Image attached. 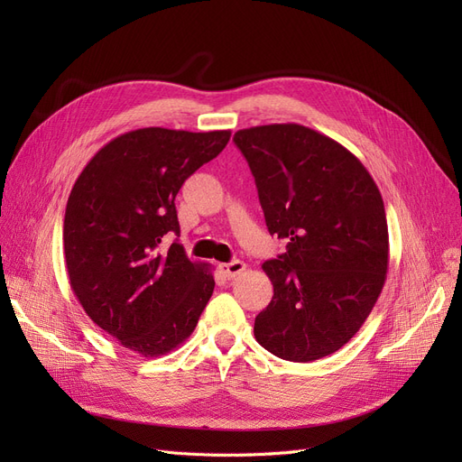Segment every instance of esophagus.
<instances>
[{"mask_svg":"<svg viewBox=\"0 0 462 462\" xmlns=\"http://www.w3.org/2000/svg\"><path fill=\"white\" fill-rule=\"evenodd\" d=\"M247 270V263L241 260H234L230 263H218V272L225 273L228 279H234Z\"/></svg>","mask_w":462,"mask_h":462,"instance_id":"obj_1","label":"esophagus"}]
</instances>
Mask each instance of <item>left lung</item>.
Segmentation results:
<instances>
[{
  "mask_svg": "<svg viewBox=\"0 0 462 462\" xmlns=\"http://www.w3.org/2000/svg\"><path fill=\"white\" fill-rule=\"evenodd\" d=\"M234 142L270 234L288 239L284 254L262 263L273 298L254 320L256 341L288 361L329 356L359 331L385 282L382 194L354 153L314 129L260 125Z\"/></svg>",
  "mask_w": 462,
  "mask_h": 462,
  "instance_id": "8db88e82",
  "label": "left lung"
}]
</instances>
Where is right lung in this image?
<instances>
[{"instance_id": "1", "label": "right lung", "mask_w": 462, "mask_h": 462, "mask_svg": "<svg viewBox=\"0 0 462 462\" xmlns=\"http://www.w3.org/2000/svg\"><path fill=\"white\" fill-rule=\"evenodd\" d=\"M230 131H129L97 152L72 185L63 221L65 265L88 317L143 357L185 343L213 288V270L190 262L176 194L225 150Z\"/></svg>"}]
</instances>
